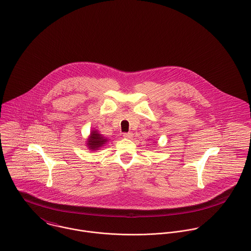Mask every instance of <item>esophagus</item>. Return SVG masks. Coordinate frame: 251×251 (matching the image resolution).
<instances>
[{
	"mask_svg": "<svg viewBox=\"0 0 251 251\" xmlns=\"http://www.w3.org/2000/svg\"><path fill=\"white\" fill-rule=\"evenodd\" d=\"M123 136H124L125 138L129 139V138H131V137H132V133H130V132H126V133H124V134H123Z\"/></svg>",
	"mask_w": 251,
	"mask_h": 251,
	"instance_id": "esophagus-1",
	"label": "esophagus"
}]
</instances>
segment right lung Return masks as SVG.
Masks as SVG:
<instances>
[{"label": "right lung", "mask_w": 251, "mask_h": 251, "mask_svg": "<svg viewBox=\"0 0 251 251\" xmlns=\"http://www.w3.org/2000/svg\"><path fill=\"white\" fill-rule=\"evenodd\" d=\"M106 141L107 140L104 139V137H102L101 134H100L97 130H93L87 145L89 146L90 150H98L103 144L106 143Z\"/></svg>", "instance_id": "obj_1"}]
</instances>
